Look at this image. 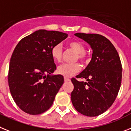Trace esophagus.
<instances>
[{"mask_svg": "<svg viewBox=\"0 0 131 131\" xmlns=\"http://www.w3.org/2000/svg\"><path fill=\"white\" fill-rule=\"evenodd\" d=\"M64 82H68V81H70V79H68V78L67 77H64Z\"/></svg>", "mask_w": 131, "mask_h": 131, "instance_id": "34e87169", "label": "esophagus"}]
</instances>
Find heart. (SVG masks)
Masks as SVG:
<instances>
[{
    "mask_svg": "<svg viewBox=\"0 0 131 131\" xmlns=\"http://www.w3.org/2000/svg\"><path fill=\"white\" fill-rule=\"evenodd\" d=\"M68 46L74 50L77 53V59L84 62L87 59V55L85 52V47L81 42L78 41H70L68 42ZM51 56L53 60L56 62H60L62 59V49L60 45H54L51 49ZM80 70V65L77 63L63 64L57 69L58 73L65 77H71Z\"/></svg>",
    "mask_w": 131,
    "mask_h": 131,
    "instance_id": "b5f03b06",
    "label": "heart"
}]
</instances>
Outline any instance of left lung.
<instances>
[{
  "instance_id": "left-lung-1",
  "label": "left lung",
  "mask_w": 131,
  "mask_h": 131,
  "mask_svg": "<svg viewBox=\"0 0 131 131\" xmlns=\"http://www.w3.org/2000/svg\"><path fill=\"white\" fill-rule=\"evenodd\" d=\"M90 45L92 58L77 78L72 79L74 89L71 101L74 108L82 115L96 116L113 105L119 91L122 79V66L115 47L106 37L98 34L76 33Z\"/></svg>"
}]
</instances>
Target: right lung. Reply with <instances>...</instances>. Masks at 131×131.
I'll list each match as a JSON object with an SVG mask.
<instances>
[{"mask_svg": "<svg viewBox=\"0 0 131 131\" xmlns=\"http://www.w3.org/2000/svg\"><path fill=\"white\" fill-rule=\"evenodd\" d=\"M68 35L53 30H38L23 38L12 54L8 86L13 99L22 111L39 115L52 106L64 82L57 69L51 49Z\"/></svg>", "mask_w": 131, "mask_h": 131, "instance_id": "1", "label": "right lung"}]
</instances>
